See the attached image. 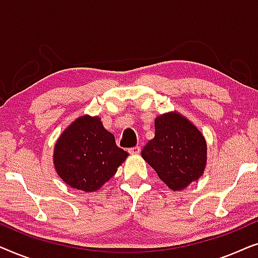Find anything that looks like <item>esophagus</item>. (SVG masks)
Listing matches in <instances>:
<instances>
[{"instance_id": "34e87169", "label": "esophagus", "mask_w": 258, "mask_h": 258, "mask_svg": "<svg viewBox=\"0 0 258 258\" xmlns=\"http://www.w3.org/2000/svg\"><path fill=\"white\" fill-rule=\"evenodd\" d=\"M130 154H140L141 153V147H139V146H136V147H133V148H130V149L128 150Z\"/></svg>"}]
</instances>
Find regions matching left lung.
<instances>
[{
  "label": "left lung",
  "instance_id": "1",
  "mask_svg": "<svg viewBox=\"0 0 258 258\" xmlns=\"http://www.w3.org/2000/svg\"><path fill=\"white\" fill-rule=\"evenodd\" d=\"M143 160L174 191L203 175L207 142L202 133L177 111L155 118V137L142 150Z\"/></svg>",
  "mask_w": 258,
  "mask_h": 258
}]
</instances>
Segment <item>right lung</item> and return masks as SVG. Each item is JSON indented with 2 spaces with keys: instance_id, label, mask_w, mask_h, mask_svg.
I'll return each instance as SVG.
<instances>
[{
  "instance_id": "add662e5",
  "label": "right lung",
  "mask_w": 258,
  "mask_h": 258,
  "mask_svg": "<svg viewBox=\"0 0 258 258\" xmlns=\"http://www.w3.org/2000/svg\"><path fill=\"white\" fill-rule=\"evenodd\" d=\"M128 153L116 146L98 116L76 118L58 137L54 165L63 182L86 192L96 191L116 174Z\"/></svg>"
}]
</instances>
